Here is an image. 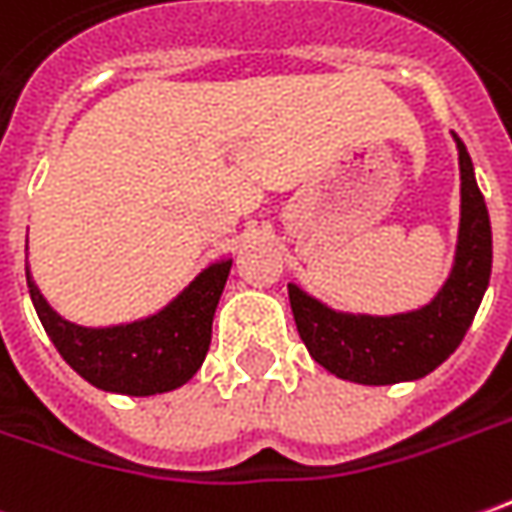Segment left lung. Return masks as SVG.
<instances>
[{"instance_id": "1", "label": "left lung", "mask_w": 512, "mask_h": 512, "mask_svg": "<svg viewBox=\"0 0 512 512\" xmlns=\"http://www.w3.org/2000/svg\"><path fill=\"white\" fill-rule=\"evenodd\" d=\"M460 157V230L449 280L430 305L396 316H355L321 305L299 285H288L299 338L318 366L360 385H393L427 377L455 352L477 316L491 280V219L466 146Z\"/></svg>"}]
</instances>
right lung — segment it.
<instances>
[{"instance_id":"right-lung-1","label":"right lung","mask_w":512,"mask_h":512,"mask_svg":"<svg viewBox=\"0 0 512 512\" xmlns=\"http://www.w3.org/2000/svg\"><path fill=\"white\" fill-rule=\"evenodd\" d=\"M230 266L232 260L210 263L155 316L116 327H80L57 316L32 282L30 268L27 288L46 335L82 380L110 393L155 396L185 385L205 363Z\"/></svg>"}]
</instances>
